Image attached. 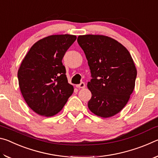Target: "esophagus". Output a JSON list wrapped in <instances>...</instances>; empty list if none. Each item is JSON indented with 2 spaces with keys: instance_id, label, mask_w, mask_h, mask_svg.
<instances>
[{
  "instance_id": "esophagus-1",
  "label": "esophagus",
  "mask_w": 158,
  "mask_h": 158,
  "mask_svg": "<svg viewBox=\"0 0 158 158\" xmlns=\"http://www.w3.org/2000/svg\"><path fill=\"white\" fill-rule=\"evenodd\" d=\"M76 87L79 88V89H84V88L85 87V83L81 82V84L76 85Z\"/></svg>"
}]
</instances>
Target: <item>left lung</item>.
Segmentation results:
<instances>
[{"instance_id": "obj_1", "label": "left lung", "mask_w": 158, "mask_h": 158, "mask_svg": "<svg viewBox=\"0 0 158 158\" xmlns=\"http://www.w3.org/2000/svg\"><path fill=\"white\" fill-rule=\"evenodd\" d=\"M77 42L93 77L87 84L92 93L89 109L98 116H114L127 105L135 89L137 72L132 58L123 45L110 37L84 35Z\"/></svg>"}]
</instances>
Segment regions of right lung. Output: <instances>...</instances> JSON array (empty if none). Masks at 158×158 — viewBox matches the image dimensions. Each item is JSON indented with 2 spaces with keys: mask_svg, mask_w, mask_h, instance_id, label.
<instances>
[{
  "mask_svg": "<svg viewBox=\"0 0 158 158\" xmlns=\"http://www.w3.org/2000/svg\"><path fill=\"white\" fill-rule=\"evenodd\" d=\"M76 39L69 34L44 37L31 47L21 63L17 73L21 93L29 107L40 116H55L73 94L62 59Z\"/></svg>",
  "mask_w": 158,
  "mask_h": 158,
  "instance_id": "obj_1",
  "label": "right lung"
}]
</instances>
